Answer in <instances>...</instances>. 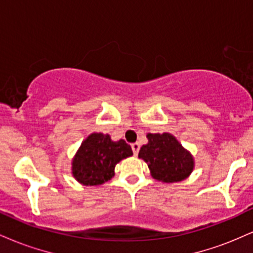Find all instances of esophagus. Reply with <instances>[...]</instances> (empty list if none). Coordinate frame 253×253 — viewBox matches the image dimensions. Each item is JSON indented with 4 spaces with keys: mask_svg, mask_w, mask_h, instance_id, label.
<instances>
[{
    "mask_svg": "<svg viewBox=\"0 0 253 253\" xmlns=\"http://www.w3.org/2000/svg\"><path fill=\"white\" fill-rule=\"evenodd\" d=\"M130 146H132L133 153H134V155H138V152H139V149H140V145H139L138 143H134V144H132V145H130Z\"/></svg>",
    "mask_w": 253,
    "mask_h": 253,
    "instance_id": "esophagus-1",
    "label": "esophagus"
}]
</instances>
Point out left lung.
<instances>
[{"instance_id":"left-lung-1","label":"left lung","mask_w":253,"mask_h":253,"mask_svg":"<svg viewBox=\"0 0 253 253\" xmlns=\"http://www.w3.org/2000/svg\"><path fill=\"white\" fill-rule=\"evenodd\" d=\"M149 143L141 146L139 158L149 165L151 176L165 183L181 182L194 169V158L170 133H147Z\"/></svg>"}]
</instances>
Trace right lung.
<instances>
[{
    "instance_id": "1",
    "label": "right lung",
    "mask_w": 253,
    "mask_h": 253,
    "mask_svg": "<svg viewBox=\"0 0 253 253\" xmlns=\"http://www.w3.org/2000/svg\"><path fill=\"white\" fill-rule=\"evenodd\" d=\"M132 155L124 139L113 141L109 134L92 133L72 159V176L83 185H101L114 176L119 162Z\"/></svg>"
}]
</instances>
